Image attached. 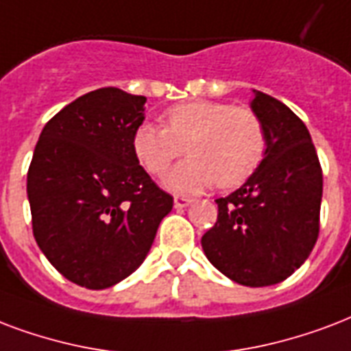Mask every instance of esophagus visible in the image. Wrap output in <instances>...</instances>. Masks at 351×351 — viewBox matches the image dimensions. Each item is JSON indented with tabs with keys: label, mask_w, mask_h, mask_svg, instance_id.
<instances>
[{
	"label": "esophagus",
	"mask_w": 351,
	"mask_h": 351,
	"mask_svg": "<svg viewBox=\"0 0 351 351\" xmlns=\"http://www.w3.org/2000/svg\"><path fill=\"white\" fill-rule=\"evenodd\" d=\"M193 200L187 199V197H175V208H187Z\"/></svg>",
	"instance_id": "esophagus-1"
}]
</instances>
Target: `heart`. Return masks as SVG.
Here are the masks:
<instances>
[{
    "label": "heart",
    "instance_id": "1",
    "mask_svg": "<svg viewBox=\"0 0 351 351\" xmlns=\"http://www.w3.org/2000/svg\"><path fill=\"white\" fill-rule=\"evenodd\" d=\"M165 128L141 123L132 151L141 167L162 175L184 147L191 154L165 176L173 191L195 193L217 184L237 187L258 171L267 152L263 121L250 108L217 101H187L167 108Z\"/></svg>",
    "mask_w": 351,
    "mask_h": 351
}]
</instances>
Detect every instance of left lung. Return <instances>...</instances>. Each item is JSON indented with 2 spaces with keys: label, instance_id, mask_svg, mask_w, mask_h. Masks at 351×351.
<instances>
[{
  "label": "left lung",
  "instance_id": "1",
  "mask_svg": "<svg viewBox=\"0 0 351 351\" xmlns=\"http://www.w3.org/2000/svg\"><path fill=\"white\" fill-rule=\"evenodd\" d=\"M250 108L263 121L267 152L239 189L215 200L217 223L202 235V250L232 282L267 287L300 269L317 243L322 169L289 106L254 90Z\"/></svg>",
  "mask_w": 351,
  "mask_h": 351
}]
</instances>
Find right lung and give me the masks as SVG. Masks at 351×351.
Returning <instances> with one entry per match:
<instances>
[{"instance_id":"right-lung-1","label":"right lung","mask_w":351,"mask_h":351,"mask_svg":"<svg viewBox=\"0 0 351 351\" xmlns=\"http://www.w3.org/2000/svg\"><path fill=\"white\" fill-rule=\"evenodd\" d=\"M145 101L99 88L51 117L34 147L27 173L34 239L80 287L99 291L130 276L173 210V197L134 156Z\"/></svg>"}]
</instances>
